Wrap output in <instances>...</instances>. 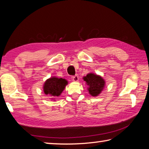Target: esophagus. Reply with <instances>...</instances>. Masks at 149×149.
Masks as SVG:
<instances>
[{"mask_svg":"<svg viewBox=\"0 0 149 149\" xmlns=\"http://www.w3.org/2000/svg\"><path fill=\"white\" fill-rule=\"evenodd\" d=\"M72 79L74 81H79V76H78L77 75H75L74 76L72 77Z\"/></svg>","mask_w":149,"mask_h":149,"instance_id":"34e87169","label":"esophagus"}]
</instances>
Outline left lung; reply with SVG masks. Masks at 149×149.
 <instances>
[{"instance_id": "1", "label": "left lung", "mask_w": 149, "mask_h": 149, "mask_svg": "<svg viewBox=\"0 0 149 149\" xmlns=\"http://www.w3.org/2000/svg\"><path fill=\"white\" fill-rule=\"evenodd\" d=\"M84 81L89 85V92L92 96H97L101 92L104 86V81L99 75L89 74L84 77Z\"/></svg>"}]
</instances>
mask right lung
Returning a JSON list of instances; mask_svg holds the SVG:
<instances>
[{"mask_svg": "<svg viewBox=\"0 0 149 149\" xmlns=\"http://www.w3.org/2000/svg\"><path fill=\"white\" fill-rule=\"evenodd\" d=\"M67 84V81L62 78H50L45 83L44 92L46 95H49L51 97H58L61 94Z\"/></svg>", "mask_w": 149, "mask_h": 149, "instance_id": "right-lung-1", "label": "right lung"}]
</instances>
